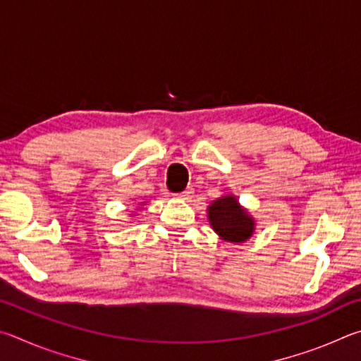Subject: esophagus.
Masks as SVG:
<instances>
[{"label":"esophagus","mask_w":361,"mask_h":361,"mask_svg":"<svg viewBox=\"0 0 361 361\" xmlns=\"http://www.w3.org/2000/svg\"><path fill=\"white\" fill-rule=\"evenodd\" d=\"M193 188H187L185 192H182V193H179V195H176V198L177 200H180V201H190L192 198H193Z\"/></svg>","instance_id":"obj_1"}]
</instances>
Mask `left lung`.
<instances>
[{"label":"left lung","instance_id":"8db88e82","mask_svg":"<svg viewBox=\"0 0 361 361\" xmlns=\"http://www.w3.org/2000/svg\"><path fill=\"white\" fill-rule=\"evenodd\" d=\"M207 220L219 238L231 244L249 241L257 228V220L231 193L212 201L207 207Z\"/></svg>","mask_w":361,"mask_h":361}]
</instances>
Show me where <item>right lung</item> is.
<instances>
[{"instance_id":"obj_1","label":"right lung","mask_w":361,"mask_h":361,"mask_svg":"<svg viewBox=\"0 0 361 361\" xmlns=\"http://www.w3.org/2000/svg\"><path fill=\"white\" fill-rule=\"evenodd\" d=\"M144 204H145V201H142V203H141V204H139V206H144ZM142 209H144V207H137V209H136L135 212H131V214H130V217H131V220H133V219H135V217H136V214H137V212H141Z\"/></svg>"}]
</instances>
